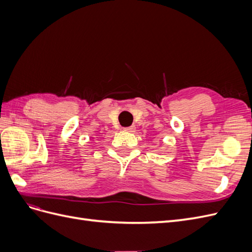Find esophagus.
<instances>
[{
    "label": "esophagus",
    "instance_id": "34e87169",
    "mask_svg": "<svg viewBox=\"0 0 252 252\" xmlns=\"http://www.w3.org/2000/svg\"><path fill=\"white\" fill-rule=\"evenodd\" d=\"M134 129H135V126L132 125V126H129V127H125L124 130L127 131V132H133Z\"/></svg>",
    "mask_w": 252,
    "mask_h": 252
}]
</instances>
